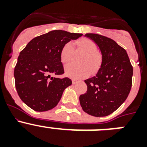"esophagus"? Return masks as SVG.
<instances>
[{
  "instance_id": "obj_1",
  "label": "esophagus",
  "mask_w": 147,
  "mask_h": 147,
  "mask_svg": "<svg viewBox=\"0 0 147 147\" xmlns=\"http://www.w3.org/2000/svg\"><path fill=\"white\" fill-rule=\"evenodd\" d=\"M78 80H72V83H73V85H75V84H76V83L78 82Z\"/></svg>"
}]
</instances>
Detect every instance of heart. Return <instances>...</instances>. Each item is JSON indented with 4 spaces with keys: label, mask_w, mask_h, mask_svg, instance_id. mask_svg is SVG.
Returning <instances> with one entry per match:
<instances>
[{
    "label": "heart",
    "mask_w": 147,
    "mask_h": 147,
    "mask_svg": "<svg viewBox=\"0 0 147 147\" xmlns=\"http://www.w3.org/2000/svg\"><path fill=\"white\" fill-rule=\"evenodd\" d=\"M76 44L85 53L82 63L77 65L69 64L65 67V74L67 77L74 80H80L95 74L99 70L102 64V56L97 51V46L93 41L88 38H82L76 41ZM74 54V46L71 42H67L62 47L60 52L61 61L63 63L71 62Z\"/></svg>",
    "instance_id": "heart-1"
}]
</instances>
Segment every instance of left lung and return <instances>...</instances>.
Here are the masks:
<instances>
[{"instance_id": "left-lung-1", "label": "left lung", "mask_w": 147, "mask_h": 147, "mask_svg": "<svg viewBox=\"0 0 147 147\" xmlns=\"http://www.w3.org/2000/svg\"><path fill=\"white\" fill-rule=\"evenodd\" d=\"M102 54V64L96 76L85 80L88 90L80 96L82 110L96 117L107 116L127 99L132 87V67L127 51L112 39L86 34Z\"/></svg>"}]
</instances>
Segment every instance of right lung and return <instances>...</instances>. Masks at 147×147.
<instances>
[{
	"label": "right lung",
	"mask_w": 147,
	"mask_h": 147,
	"mask_svg": "<svg viewBox=\"0 0 147 147\" xmlns=\"http://www.w3.org/2000/svg\"><path fill=\"white\" fill-rule=\"evenodd\" d=\"M82 36L53 30L32 39L20 53L14 71L15 87L20 98L30 108L43 112L57 105L72 82L68 78L51 76L64 73L60 58L64 45Z\"/></svg>",
	"instance_id": "1"
}]
</instances>
